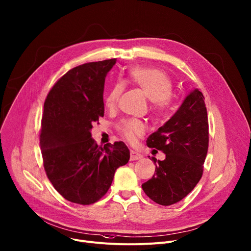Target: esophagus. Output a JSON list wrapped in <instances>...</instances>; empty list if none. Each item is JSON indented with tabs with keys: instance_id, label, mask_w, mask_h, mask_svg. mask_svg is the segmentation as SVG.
Returning a JSON list of instances; mask_svg holds the SVG:
<instances>
[{
	"instance_id": "34e87169",
	"label": "esophagus",
	"mask_w": 251,
	"mask_h": 251,
	"mask_svg": "<svg viewBox=\"0 0 251 251\" xmlns=\"http://www.w3.org/2000/svg\"><path fill=\"white\" fill-rule=\"evenodd\" d=\"M142 157H143V156H142L140 153H138V152L133 151V150L130 151V160H131V161L139 160V159H141Z\"/></svg>"
}]
</instances>
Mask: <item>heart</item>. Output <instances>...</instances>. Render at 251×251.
<instances>
[{
	"label": "heart",
	"instance_id": "b5f03b06",
	"mask_svg": "<svg viewBox=\"0 0 251 251\" xmlns=\"http://www.w3.org/2000/svg\"><path fill=\"white\" fill-rule=\"evenodd\" d=\"M126 82L142 90L151 101V109L156 114H162L171 105L173 84L170 77L161 70L136 66L127 73ZM124 84L114 83L105 97V105L112 108L116 105L124 91ZM117 130L123 138L133 142L145 132V124L138 119H123L117 125Z\"/></svg>",
	"mask_w": 251,
	"mask_h": 251
}]
</instances>
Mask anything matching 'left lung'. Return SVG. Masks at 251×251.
I'll return each mask as SVG.
<instances>
[{"label":"left lung","instance_id":"left-lung-1","mask_svg":"<svg viewBox=\"0 0 251 251\" xmlns=\"http://www.w3.org/2000/svg\"><path fill=\"white\" fill-rule=\"evenodd\" d=\"M208 118L204 96L192 90L174 115L147 138V146L165 153L152 157L156 168L142 184L145 194L160 205L177 203L187 196L202 177L208 150Z\"/></svg>","mask_w":251,"mask_h":251}]
</instances>
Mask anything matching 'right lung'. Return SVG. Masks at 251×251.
Wrapping results in <instances>:
<instances>
[{"instance_id": "obj_1", "label": "right lung", "mask_w": 251, "mask_h": 251, "mask_svg": "<svg viewBox=\"0 0 251 251\" xmlns=\"http://www.w3.org/2000/svg\"><path fill=\"white\" fill-rule=\"evenodd\" d=\"M116 59L86 63L62 76L44 103L40 146L44 168L54 188L68 201L89 205L110 188L118 167L128 163L124 142L98 146L93 123L104 116L107 73Z\"/></svg>"}]
</instances>
